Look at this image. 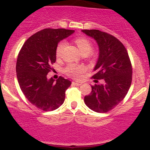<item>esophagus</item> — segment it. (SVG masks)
<instances>
[{
    "label": "esophagus",
    "mask_w": 150,
    "mask_h": 150,
    "mask_svg": "<svg viewBox=\"0 0 150 150\" xmlns=\"http://www.w3.org/2000/svg\"><path fill=\"white\" fill-rule=\"evenodd\" d=\"M72 84L75 86H80L81 85V83H79V82H75V81H72Z\"/></svg>",
    "instance_id": "1"
}]
</instances>
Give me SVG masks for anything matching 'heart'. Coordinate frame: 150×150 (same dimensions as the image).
Instances as JSON below:
<instances>
[{"mask_svg":"<svg viewBox=\"0 0 150 150\" xmlns=\"http://www.w3.org/2000/svg\"><path fill=\"white\" fill-rule=\"evenodd\" d=\"M75 43L78 46L80 52L81 54L86 53L89 54L92 50V45L91 42L86 38L80 37L75 39ZM66 46V42L61 41L56 47V55L57 57H60L62 52L63 49ZM86 68L84 65H77L70 64L64 68V73L69 76L71 78L75 79H79L81 77V74L84 72H85Z\"/></svg>","mask_w":150,"mask_h":150,"instance_id":"1","label":"heart"}]
</instances>
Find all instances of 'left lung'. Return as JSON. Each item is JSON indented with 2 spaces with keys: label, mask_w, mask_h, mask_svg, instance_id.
<instances>
[{
  "label": "left lung",
  "mask_w": 150,
  "mask_h": 150,
  "mask_svg": "<svg viewBox=\"0 0 150 150\" xmlns=\"http://www.w3.org/2000/svg\"><path fill=\"white\" fill-rule=\"evenodd\" d=\"M82 32L94 38L99 46L98 61L92 78L105 81L103 84L92 86V92L84 97V103L95 112H107L128 93L132 81V63L126 47L116 38L98 29Z\"/></svg>",
  "instance_id": "8db88e82"
}]
</instances>
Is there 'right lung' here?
<instances>
[{
    "label": "right lung",
    "mask_w": 150,
    "mask_h": 150,
    "mask_svg": "<svg viewBox=\"0 0 150 150\" xmlns=\"http://www.w3.org/2000/svg\"><path fill=\"white\" fill-rule=\"evenodd\" d=\"M74 30L45 29L29 38L18 52L16 71L24 96L32 105L44 111H52L64 103L71 81L60 76L56 81L47 75L56 61L58 43Z\"/></svg>",
    "instance_id": "right-lung-1"
}]
</instances>
